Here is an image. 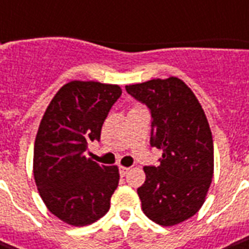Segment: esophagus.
<instances>
[{"mask_svg": "<svg viewBox=\"0 0 249 249\" xmlns=\"http://www.w3.org/2000/svg\"><path fill=\"white\" fill-rule=\"evenodd\" d=\"M129 169H130V168H128V166H120V168H119L121 176H125V174L129 172Z\"/></svg>", "mask_w": 249, "mask_h": 249, "instance_id": "esophagus-1", "label": "esophagus"}]
</instances>
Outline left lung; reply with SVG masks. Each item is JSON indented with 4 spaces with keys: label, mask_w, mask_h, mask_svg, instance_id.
I'll list each match as a JSON object with an SVG mask.
<instances>
[{
    "label": "left lung",
    "mask_w": 249,
    "mask_h": 249,
    "mask_svg": "<svg viewBox=\"0 0 249 249\" xmlns=\"http://www.w3.org/2000/svg\"><path fill=\"white\" fill-rule=\"evenodd\" d=\"M125 89L151 111V146L163 151L159 166H144L137 193L146 216L161 226L189 220L204 204L212 183V132L204 109L181 79H154Z\"/></svg>",
    "instance_id": "8db88e82"
}]
</instances>
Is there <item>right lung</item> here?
Instances as JSON below:
<instances>
[{
  "instance_id": "1",
  "label": "right lung",
  "mask_w": 249,
  "mask_h": 249,
  "mask_svg": "<svg viewBox=\"0 0 249 249\" xmlns=\"http://www.w3.org/2000/svg\"><path fill=\"white\" fill-rule=\"evenodd\" d=\"M121 88L97 81H71L49 103L37 130L33 176L48 209L71 226H86L109 209L120 174L116 165L86 158L90 141H99L103 121Z\"/></svg>"
}]
</instances>
